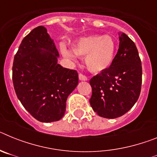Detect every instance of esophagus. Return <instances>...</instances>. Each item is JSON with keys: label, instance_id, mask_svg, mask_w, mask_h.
Instances as JSON below:
<instances>
[{"label": "esophagus", "instance_id": "34e87169", "mask_svg": "<svg viewBox=\"0 0 157 157\" xmlns=\"http://www.w3.org/2000/svg\"><path fill=\"white\" fill-rule=\"evenodd\" d=\"M78 78H79V80H81V81H86L87 80V77L85 75L82 74V73H80L79 75H78Z\"/></svg>", "mask_w": 157, "mask_h": 157}]
</instances>
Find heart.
Listing matches in <instances>:
<instances>
[{
	"instance_id": "heart-1",
	"label": "heart",
	"mask_w": 157,
	"mask_h": 157,
	"mask_svg": "<svg viewBox=\"0 0 157 157\" xmlns=\"http://www.w3.org/2000/svg\"><path fill=\"white\" fill-rule=\"evenodd\" d=\"M72 51L76 56H85L86 68L93 73H100L108 69L113 62L116 43L109 35H91L83 37L72 44ZM61 52L65 57L73 59L75 55L62 46Z\"/></svg>"
}]
</instances>
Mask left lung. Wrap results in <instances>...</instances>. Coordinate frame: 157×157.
I'll return each mask as SVG.
<instances>
[{"label": "left lung", "mask_w": 157, "mask_h": 157, "mask_svg": "<svg viewBox=\"0 0 157 157\" xmlns=\"http://www.w3.org/2000/svg\"><path fill=\"white\" fill-rule=\"evenodd\" d=\"M141 82L142 67L137 47L121 33L119 49L111 66L90 80L93 110L107 119L120 117L138 101Z\"/></svg>", "instance_id": "8db88e82"}]
</instances>
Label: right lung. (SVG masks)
Returning a JSON list of instances; mask_svg holds the SVG:
<instances>
[{
	"label": "right lung",
	"mask_w": 157,
	"mask_h": 157,
	"mask_svg": "<svg viewBox=\"0 0 157 157\" xmlns=\"http://www.w3.org/2000/svg\"><path fill=\"white\" fill-rule=\"evenodd\" d=\"M58 56L46 28L39 26L23 38L14 57L12 82L18 99L43 123L63 117L67 98L78 83V72L57 63Z\"/></svg>",
	"instance_id": "1"
}]
</instances>
